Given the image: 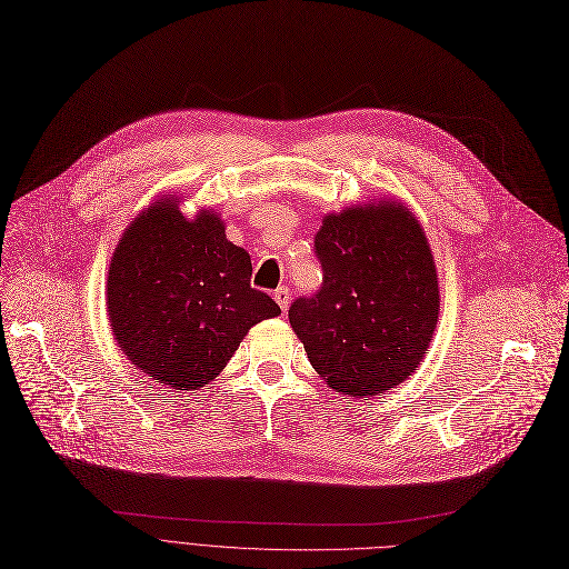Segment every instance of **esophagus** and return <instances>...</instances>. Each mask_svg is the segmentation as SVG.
<instances>
[{"label": "esophagus", "instance_id": "34e87169", "mask_svg": "<svg viewBox=\"0 0 569 569\" xmlns=\"http://www.w3.org/2000/svg\"><path fill=\"white\" fill-rule=\"evenodd\" d=\"M273 298L278 300V306L282 308V312H287V308H289V300H291V289L282 284V287H278V289H276Z\"/></svg>", "mask_w": 569, "mask_h": 569}]
</instances>
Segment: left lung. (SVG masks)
Masks as SVG:
<instances>
[{
	"mask_svg": "<svg viewBox=\"0 0 569 569\" xmlns=\"http://www.w3.org/2000/svg\"><path fill=\"white\" fill-rule=\"evenodd\" d=\"M315 252L321 289L289 308L315 370L351 397L409 379L439 319L437 266L418 220L397 202L330 213Z\"/></svg>",
	"mask_w": 569,
	"mask_h": 569,
	"instance_id": "obj_1",
	"label": "left lung"
}]
</instances>
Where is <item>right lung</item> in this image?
Segmentation results:
<instances>
[{"label": "right lung", "mask_w": 569, "mask_h": 569, "mask_svg": "<svg viewBox=\"0 0 569 569\" xmlns=\"http://www.w3.org/2000/svg\"><path fill=\"white\" fill-rule=\"evenodd\" d=\"M250 254L211 211L183 218L160 199L130 222L108 276V312L128 360L174 390L207 386L246 332L280 315L250 284Z\"/></svg>", "instance_id": "right-lung-1"}]
</instances>
